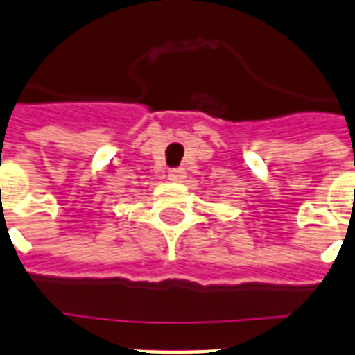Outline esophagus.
<instances>
[{"label": "esophagus", "mask_w": 355, "mask_h": 355, "mask_svg": "<svg viewBox=\"0 0 355 355\" xmlns=\"http://www.w3.org/2000/svg\"><path fill=\"white\" fill-rule=\"evenodd\" d=\"M169 180L173 182H182L184 178H186V171L182 168H175V169H169Z\"/></svg>", "instance_id": "esophagus-1"}]
</instances>
